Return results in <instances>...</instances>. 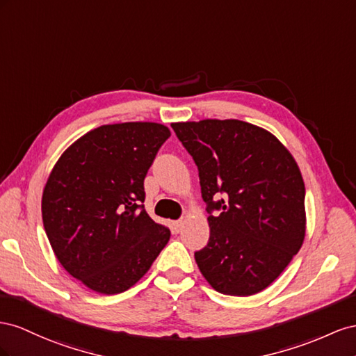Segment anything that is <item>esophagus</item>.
Wrapping results in <instances>:
<instances>
[{
    "label": "esophagus",
    "mask_w": 356,
    "mask_h": 356,
    "mask_svg": "<svg viewBox=\"0 0 356 356\" xmlns=\"http://www.w3.org/2000/svg\"><path fill=\"white\" fill-rule=\"evenodd\" d=\"M181 227H184V220H175L172 222V225H171V228H172V232H180V229H181Z\"/></svg>",
    "instance_id": "34e87169"
}]
</instances>
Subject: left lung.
Wrapping results in <instances>:
<instances>
[{
	"mask_svg": "<svg viewBox=\"0 0 356 356\" xmlns=\"http://www.w3.org/2000/svg\"><path fill=\"white\" fill-rule=\"evenodd\" d=\"M198 167L210 238L195 252L210 286L248 297L270 286L306 236V188L291 152L267 129L237 119L176 122ZM219 193L224 198L213 202ZM213 209H218L215 216Z\"/></svg>",
	"mask_w": 356,
	"mask_h": 356,
	"instance_id": "8db88e82",
	"label": "left lung"
}]
</instances>
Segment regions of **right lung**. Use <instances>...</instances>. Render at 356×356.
Returning a JSON list of instances; mask_svg holds the SVG:
<instances>
[{
    "mask_svg": "<svg viewBox=\"0 0 356 356\" xmlns=\"http://www.w3.org/2000/svg\"><path fill=\"white\" fill-rule=\"evenodd\" d=\"M170 136L156 122L98 127L50 171L44 231L60 266L89 289L113 296L134 286L168 243L170 229L141 202L147 170Z\"/></svg>",
    "mask_w": 356,
    "mask_h": 356,
    "instance_id": "right-lung-1",
    "label": "right lung"
}]
</instances>
